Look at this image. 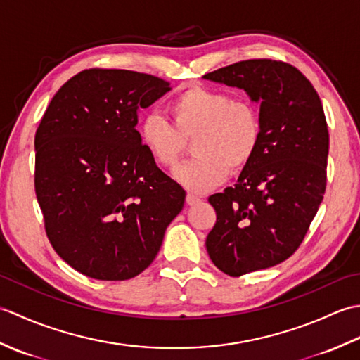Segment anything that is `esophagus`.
Returning a JSON list of instances; mask_svg holds the SVG:
<instances>
[{"mask_svg": "<svg viewBox=\"0 0 360 360\" xmlns=\"http://www.w3.org/2000/svg\"><path fill=\"white\" fill-rule=\"evenodd\" d=\"M186 202H187L188 205H195V204H198V202H201V198H200V196H195V195H192V193H188V195L186 196Z\"/></svg>", "mask_w": 360, "mask_h": 360, "instance_id": "obj_1", "label": "esophagus"}]
</instances>
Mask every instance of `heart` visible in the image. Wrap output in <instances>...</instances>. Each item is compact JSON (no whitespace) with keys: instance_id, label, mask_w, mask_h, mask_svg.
Returning <instances> with one entry per match:
<instances>
[{"instance_id":"heart-1","label":"heart","mask_w":360,"mask_h":360,"mask_svg":"<svg viewBox=\"0 0 360 360\" xmlns=\"http://www.w3.org/2000/svg\"><path fill=\"white\" fill-rule=\"evenodd\" d=\"M168 112L173 125L156 112L147 114L139 124V141L156 164L174 168L186 153V139L195 134L198 156L179 167L174 176L196 193L215 188L231 172L244 170L263 139L257 106L219 89H182L168 103Z\"/></svg>"}]
</instances>
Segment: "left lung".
<instances>
[{"mask_svg":"<svg viewBox=\"0 0 360 360\" xmlns=\"http://www.w3.org/2000/svg\"><path fill=\"white\" fill-rule=\"evenodd\" d=\"M259 103L263 139L233 187L209 202L217 223L205 240L219 271L241 277L285 262L323 200L330 134L314 86L292 65L244 60L204 75Z\"/></svg>","mask_w":360,"mask_h":360,"instance_id":"8db88e82","label":"left lung"}]
</instances>
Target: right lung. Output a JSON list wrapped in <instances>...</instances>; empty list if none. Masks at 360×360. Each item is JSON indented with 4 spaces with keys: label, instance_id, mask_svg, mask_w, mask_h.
Segmentation results:
<instances>
[{
    "label": "right lung",
    "instance_id": "add662e5",
    "mask_svg": "<svg viewBox=\"0 0 360 360\" xmlns=\"http://www.w3.org/2000/svg\"><path fill=\"white\" fill-rule=\"evenodd\" d=\"M170 91L150 74L93 68L57 91L35 133V195L53 250L106 281L153 263L186 192L142 147L137 114Z\"/></svg>",
    "mask_w": 360,
    "mask_h": 360
}]
</instances>
